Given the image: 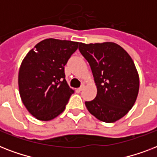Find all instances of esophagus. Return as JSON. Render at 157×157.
Masks as SVG:
<instances>
[{
  "instance_id": "34e87169",
  "label": "esophagus",
  "mask_w": 157,
  "mask_h": 157,
  "mask_svg": "<svg viewBox=\"0 0 157 157\" xmlns=\"http://www.w3.org/2000/svg\"><path fill=\"white\" fill-rule=\"evenodd\" d=\"M84 88H85V86H84V85H82V86H81V87H80V88L78 89V90L79 91H81V90H83Z\"/></svg>"
}]
</instances>
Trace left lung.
I'll use <instances>...</instances> for the list:
<instances>
[{"instance_id":"1","label":"left lung","mask_w":157,"mask_h":157,"mask_svg":"<svg viewBox=\"0 0 157 157\" xmlns=\"http://www.w3.org/2000/svg\"><path fill=\"white\" fill-rule=\"evenodd\" d=\"M97 87L95 98L85 104L101 121L112 123L129 112L137 99L139 76L129 54L114 42L80 43Z\"/></svg>"}]
</instances>
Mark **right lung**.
Wrapping results in <instances>:
<instances>
[{"label": "right lung", "mask_w": 157, "mask_h": 157, "mask_svg": "<svg viewBox=\"0 0 157 157\" xmlns=\"http://www.w3.org/2000/svg\"><path fill=\"white\" fill-rule=\"evenodd\" d=\"M78 45L76 41L49 38L37 43L23 59L18 71L19 94L37 120H53L65 109L74 90L65 79L64 66Z\"/></svg>", "instance_id": "add662e5"}]
</instances>
